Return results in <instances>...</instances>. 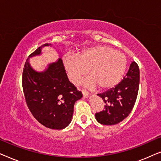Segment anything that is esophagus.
<instances>
[{
  "label": "esophagus",
  "instance_id": "34e87169",
  "mask_svg": "<svg viewBox=\"0 0 161 161\" xmlns=\"http://www.w3.org/2000/svg\"><path fill=\"white\" fill-rule=\"evenodd\" d=\"M82 94H83V96L84 97H89V92H88L87 91H86V90H82Z\"/></svg>",
  "mask_w": 161,
  "mask_h": 161
}]
</instances>
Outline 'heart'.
Segmentation results:
<instances>
[{"instance_id":"heart-1","label":"heart","mask_w":161,"mask_h":161,"mask_svg":"<svg viewBox=\"0 0 161 161\" xmlns=\"http://www.w3.org/2000/svg\"><path fill=\"white\" fill-rule=\"evenodd\" d=\"M64 67L69 80L78 83L89 70V78L85 85L90 88L97 86L107 90L119 84L126 69L124 55L108 46L97 45L83 50L76 56H67L63 59Z\"/></svg>"}]
</instances>
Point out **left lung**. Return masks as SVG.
<instances>
[{
	"instance_id": "8db88e82",
	"label": "left lung",
	"mask_w": 161,
	"mask_h": 161,
	"mask_svg": "<svg viewBox=\"0 0 161 161\" xmlns=\"http://www.w3.org/2000/svg\"><path fill=\"white\" fill-rule=\"evenodd\" d=\"M139 80V68L133 61L126 75L119 84L97 94L105 103L104 110L95 114L99 123L105 125H116L130 114L137 98Z\"/></svg>"
}]
</instances>
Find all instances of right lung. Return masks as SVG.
<instances>
[{
	"mask_svg": "<svg viewBox=\"0 0 161 161\" xmlns=\"http://www.w3.org/2000/svg\"><path fill=\"white\" fill-rule=\"evenodd\" d=\"M45 44L30 55L41 54ZM23 89L25 102L32 115L47 128L61 130L71 122L75 103L82 93L69 82L61 58L48 64L43 72L31 67L28 58L23 72Z\"/></svg>",
	"mask_w": 161,
	"mask_h": 161,
	"instance_id": "add662e5",
	"label": "right lung"
}]
</instances>
